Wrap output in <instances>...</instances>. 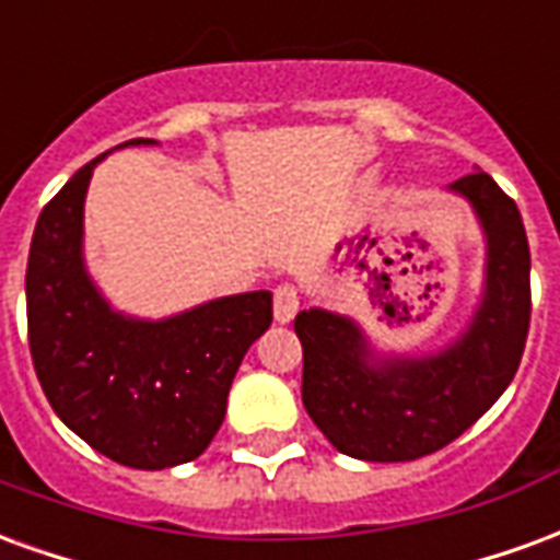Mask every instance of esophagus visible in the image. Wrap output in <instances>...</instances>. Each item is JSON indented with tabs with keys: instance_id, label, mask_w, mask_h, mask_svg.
Wrapping results in <instances>:
<instances>
[{
	"instance_id": "1",
	"label": "esophagus",
	"mask_w": 560,
	"mask_h": 560,
	"mask_svg": "<svg viewBox=\"0 0 560 560\" xmlns=\"http://www.w3.org/2000/svg\"><path fill=\"white\" fill-rule=\"evenodd\" d=\"M296 303H300V293L293 284H279L276 288V320L279 324H291L296 315Z\"/></svg>"
}]
</instances>
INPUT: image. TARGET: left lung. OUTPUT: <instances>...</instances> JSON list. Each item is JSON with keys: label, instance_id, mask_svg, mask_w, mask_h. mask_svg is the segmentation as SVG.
I'll use <instances>...</instances> for the list:
<instances>
[{"label": "left lung", "instance_id": "1", "mask_svg": "<svg viewBox=\"0 0 560 560\" xmlns=\"http://www.w3.org/2000/svg\"><path fill=\"white\" fill-rule=\"evenodd\" d=\"M446 191L465 197L486 240L480 303L468 327L432 353H381L363 327L327 308H303V405L339 453L413 462L470 429L516 375L530 320V252L518 207L489 173Z\"/></svg>", "mask_w": 560, "mask_h": 560}]
</instances>
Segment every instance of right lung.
<instances>
[{"label": "right lung", "mask_w": 560, "mask_h": 560, "mask_svg": "<svg viewBox=\"0 0 560 560\" xmlns=\"http://www.w3.org/2000/svg\"><path fill=\"white\" fill-rule=\"evenodd\" d=\"M104 159L62 185L32 233V363L56 417L92 450L128 468H173L200 456L221 429L233 375L272 324V293L219 296L161 320L116 312L83 257V203Z\"/></svg>", "instance_id": "obj_1"}]
</instances>
